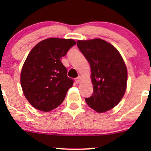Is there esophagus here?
Masks as SVG:
<instances>
[{"label": "esophagus", "mask_w": 151, "mask_h": 151, "mask_svg": "<svg viewBox=\"0 0 151 151\" xmlns=\"http://www.w3.org/2000/svg\"><path fill=\"white\" fill-rule=\"evenodd\" d=\"M81 77H80V76H79L78 77H77V78H76V80H75V82H76V83H80V81H81Z\"/></svg>", "instance_id": "1"}]
</instances>
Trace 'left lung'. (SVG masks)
<instances>
[{"mask_svg":"<svg viewBox=\"0 0 151 151\" xmlns=\"http://www.w3.org/2000/svg\"><path fill=\"white\" fill-rule=\"evenodd\" d=\"M77 45L91 69L93 93L85 101L96 112H106L124 96L128 76L124 60L117 49L103 39L79 40Z\"/></svg>","mask_w":151,"mask_h":151,"instance_id":"1","label":"left lung"}]
</instances>
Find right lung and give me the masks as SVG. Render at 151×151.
<instances>
[{"mask_svg":"<svg viewBox=\"0 0 151 151\" xmlns=\"http://www.w3.org/2000/svg\"><path fill=\"white\" fill-rule=\"evenodd\" d=\"M71 39L50 38L29 52L21 71L20 83L25 98L33 107L50 112L61 104L74 83L60 61L71 47Z\"/></svg>","mask_w":151,"mask_h":151,"instance_id":"add662e5","label":"right lung"}]
</instances>
